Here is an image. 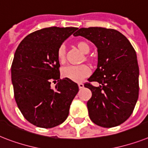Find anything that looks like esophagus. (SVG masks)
<instances>
[{
  "instance_id": "esophagus-1",
  "label": "esophagus",
  "mask_w": 148,
  "mask_h": 148,
  "mask_svg": "<svg viewBox=\"0 0 148 148\" xmlns=\"http://www.w3.org/2000/svg\"><path fill=\"white\" fill-rule=\"evenodd\" d=\"M78 86H79L80 89L84 88V84H82V83H78Z\"/></svg>"
}]
</instances>
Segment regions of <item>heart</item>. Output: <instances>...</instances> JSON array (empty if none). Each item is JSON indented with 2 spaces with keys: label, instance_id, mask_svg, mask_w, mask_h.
I'll use <instances>...</instances> for the list:
<instances>
[{
  "label": "heart",
  "instance_id": "heart-1",
  "mask_svg": "<svg viewBox=\"0 0 148 148\" xmlns=\"http://www.w3.org/2000/svg\"><path fill=\"white\" fill-rule=\"evenodd\" d=\"M76 47L84 54H88L90 51V45L86 41H79L76 43ZM57 58L58 62L61 64L65 63L66 62V50L65 48L62 45L59 47L57 51ZM85 60L86 62H91V58L86 55L83 58V61ZM90 73V68L86 64H80V65H68L62 68V74L64 77L68 78L69 80L74 82H80L87 77Z\"/></svg>",
  "mask_w": 148,
  "mask_h": 148
}]
</instances>
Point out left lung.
Wrapping results in <instances>:
<instances>
[{"mask_svg": "<svg viewBox=\"0 0 148 148\" xmlns=\"http://www.w3.org/2000/svg\"><path fill=\"white\" fill-rule=\"evenodd\" d=\"M90 40L97 48V68L86 83L92 92L86 106L89 116L104 128L119 125L130 117L138 99L139 68L136 52L124 35L112 29L80 28L74 34Z\"/></svg>", "mask_w": 148, "mask_h": 148, "instance_id": "1", "label": "left lung"}]
</instances>
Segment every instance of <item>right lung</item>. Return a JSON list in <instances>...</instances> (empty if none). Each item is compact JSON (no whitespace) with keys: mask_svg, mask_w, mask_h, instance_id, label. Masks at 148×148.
<instances>
[{"mask_svg":"<svg viewBox=\"0 0 148 148\" xmlns=\"http://www.w3.org/2000/svg\"><path fill=\"white\" fill-rule=\"evenodd\" d=\"M75 27H49L29 34L18 45L11 65L14 97L23 116L44 128L62 124L68 118L79 88L68 78L60 79L57 51ZM57 81L55 88L51 83Z\"/></svg>","mask_w":148,"mask_h":148,"instance_id":"right-lung-1","label":"right lung"}]
</instances>
